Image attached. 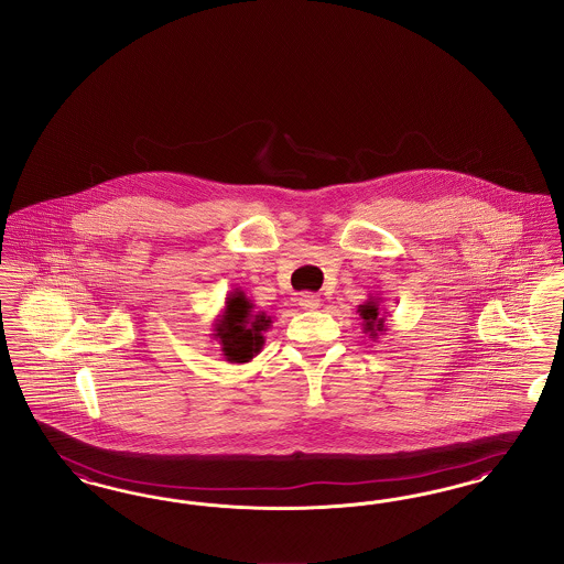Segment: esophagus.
Masks as SVG:
<instances>
[{
	"mask_svg": "<svg viewBox=\"0 0 564 564\" xmlns=\"http://www.w3.org/2000/svg\"><path fill=\"white\" fill-rule=\"evenodd\" d=\"M296 303H299L301 310L314 312V310H318L319 307V296L318 294L301 293L296 296Z\"/></svg>",
	"mask_w": 564,
	"mask_h": 564,
	"instance_id": "obj_1",
	"label": "esophagus"
}]
</instances>
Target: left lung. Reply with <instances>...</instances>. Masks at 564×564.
<instances>
[{
  "label": "left lung",
  "mask_w": 564,
  "mask_h": 564,
  "mask_svg": "<svg viewBox=\"0 0 564 564\" xmlns=\"http://www.w3.org/2000/svg\"><path fill=\"white\" fill-rule=\"evenodd\" d=\"M358 314L362 318V333L368 339L377 341L388 330V312L383 310V299L377 294H368L367 301L358 305Z\"/></svg>",
  "instance_id": "obj_1"
}]
</instances>
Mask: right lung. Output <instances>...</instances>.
I'll return each mask as SVG.
<instances>
[{
  "label": "right lung",
  "instance_id": "add662e5",
  "mask_svg": "<svg viewBox=\"0 0 564 564\" xmlns=\"http://www.w3.org/2000/svg\"><path fill=\"white\" fill-rule=\"evenodd\" d=\"M271 316L254 312V303L242 289H234L225 296V307L213 322V337L220 345V356L231 365L250 362L265 345V333Z\"/></svg>",
  "mask_w": 564,
  "mask_h": 564
}]
</instances>
